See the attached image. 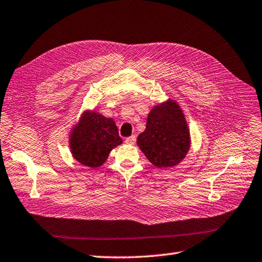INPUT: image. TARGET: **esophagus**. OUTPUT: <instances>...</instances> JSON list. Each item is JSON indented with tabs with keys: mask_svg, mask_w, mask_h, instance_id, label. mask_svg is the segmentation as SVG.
<instances>
[{
	"mask_svg": "<svg viewBox=\"0 0 262 262\" xmlns=\"http://www.w3.org/2000/svg\"><path fill=\"white\" fill-rule=\"evenodd\" d=\"M125 143L126 144H129V145H134L136 143V136L135 135H132L130 137H127L125 139Z\"/></svg>",
	"mask_w": 262,
	"mask_h": 262,
	"instance_id": "esophagus-1",
	"label": "esophagus"
}]
</instances>
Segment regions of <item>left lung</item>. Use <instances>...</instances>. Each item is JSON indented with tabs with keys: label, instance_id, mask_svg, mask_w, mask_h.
Returning a JSON list of instances; mask_svg holds the SVG:
<instances>
[{
	"label": "left lung",
	"instance_id": "1",
	"mask_svg": "<svg viewBox=\"0 0 262 262\" xmlns=\"http://www.w3.org/2000/svg\"><path fill=\"white\" fill-rule=\"evenodd\" d=\"M137 145L157 168H170L182 162L190 148V133L178 103L168 99L152 107Z\"/></svg>",
	"mask_w": 262,
	"mask_h": 262
}]
</instances>
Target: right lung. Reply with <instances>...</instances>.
<instances>
[{
	"instance_id": "add662e5",
	"label": "right lung",
	"mask_w": 262,
	"mask_h": 262,
	"mask_svg": "<svg viewBox=\"0 0 262 262\" xmlns=\"http://www.w3.org/2000/svg\"><path fill=\"white\" fill-rule=\"evenodd\" d=\"M122 143L115 122L95 111L84 112L70 134L73 157L91 168L102 166L112 149Z\"/></svg>"
}]
</instances>
